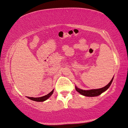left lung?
I'll list each match as a JSON object with an SVG mask.
<instances>
[{"instance_id": "1", "label": "left lung", "mask_w": 128, "mask_h": 128, "mask_svg": "<svg viewBox=\"0 0 128 128\" xmlns=\"http://www.w3.org/2000/svg\"><path fill=\"white\" fill-rule=\"evenodd\" d=\"M113 80V78L111 80L110 82L108 84V85L104 86V88H98V89H94V90H81L78 88L76 86H75V89L78 92H79L80 94L82 95H84L85 96H88V97H94V96H99L103 92L107 90L110 88V86L111 84H112V81Z\"/></svg>"}]
</instances>
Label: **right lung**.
<instances>
[{"instance_id": "1", "label": "right lung", "mask_w": 128, "mask_h": 128, "mask_svg": "<svg viewBox=\"0 0 128 128\" xmlns=\"http://www.w3.org/2000/svg\"><path fill=\"white\" fill-rule=\"evenodd\" d=\"M53 90L50 93H49L48 94H47L46 96L40 97H27L29 99H30L32 100H34V101H37V102H43L44 101L46 100H47L49 97H50L52 94H53Z\"/></svg>"}]
</instances>
